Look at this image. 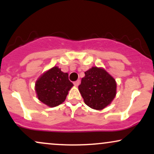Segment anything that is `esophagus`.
I'll list each match as a JSON object with an SVG mask.
<instances>
[{
  "mask_svg": "<svg viewBox=\"0 0 154 154\" xmlns=\"http://www.w3.org/2000/svg\"><path fill=\"white\" fill-rule=\"evenodd\" d=\"M79 83H80V81H79V79H78V80L74 82V85H75V86H77H77H78L79 85Z\"/></svg>",
  "mask_w": 154,
  "mask_h": 154,
  "instance_id": "esophagus-1",
  "label": "esophagus"
}]
</instances>
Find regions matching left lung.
<instances>
[{
	"mask_svg": "<svg viewBox=\"0 0 154 154\" xmlns=\"http://www.w3.org/2000/svg\"><path fill=\"white\" fill-rule=\"evenodd\" d=\"M78 89L85 103L95 110L110 105L116 94L114 77L101 67L93 66L85 72Z\"/></svg>",
	"mask_w": 154,
	"mask_h": 154,
	"instance_id": "8db88e82",
	"label": "left lung"
}]
</instances>
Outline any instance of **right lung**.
Returning a JSON list of instances; mask_svg holds the SVG:
<instances>
[{
    "label": "right lung",
    "mask_w": 154,
    "mask_h": 154,
    "mask_svg": "<svg viewBox=\"0 0 154 154\" xmlns=\"http://www.w3.org/2000/svg\"><path fill=\"white\" fill-rule=\"evenodd\" d=\"M68 73L54 66L40 76L35 82L38 98L49 107H55L64 101L74 85L69 80Z\"/></svg>",
    "instance_id": "add662e5"
}]
</instances>
